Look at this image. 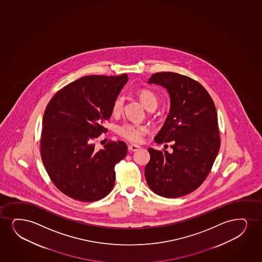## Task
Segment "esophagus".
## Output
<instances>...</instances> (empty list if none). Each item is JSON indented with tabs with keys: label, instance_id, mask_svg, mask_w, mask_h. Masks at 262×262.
Masks as SVG:
<instances>
[{
	"label": "esophagus",
	"instance_id": "obj_1",
	"mask_svg": "<svg viewBox=\"0 0 262 262\" xmlns=\"http://www.w3.org/2000/svg\"><path fill=\"white\" fill-rule=\"evenodd\" d=\"M140 149V146L136 145V144H129L128 145V149H129V151H136V150H138Z\"/></svg>",
	"mask_w": 262,
	"mask_h": 262
}]
</instances>
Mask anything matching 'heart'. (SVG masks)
<instances>
[{"label": "heart", "instance_id": "b5f03b06", "mask_svg": "<svg viewBox=\"0 0 262 262\" xmlns=\"http://www.w3.org/2000/svg\"><path fill=\"white\" fill-rule=\"evenodd\" d=\"M140 101L146 109H156L158 105V96L149 90H140L138 93ZM124 106V96H118L113 104V113L115 114L120 113ZM117 132L119 136L134 143H139L143 139V136L148 133V127L144 125H136L131 123H123L118 126Z\"/></svg>", "mask_w": 262, "mask_h": 262}]
</instances>
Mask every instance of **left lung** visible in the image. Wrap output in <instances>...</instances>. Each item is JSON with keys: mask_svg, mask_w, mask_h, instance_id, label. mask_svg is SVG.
<instances>
[{"mask_svg": "<svg viewBox=\"0 0 262 262\" xmlns=\"http://www.w3.org/2000/svg\"><path fill=\"white\" fill-rule=\"evenodd\" d=\"M148 83L168 91L170 112L154 140L171 142L172 151L148 149L146 181L158 195L180 198L202 184L218 154L221 137L215 105L200 83L179 73H154Z\"/></svg>", "mask_w": 262, "mask_h": 262, "instance_id": "obj_1", "label": "left lung"}]
</instances>
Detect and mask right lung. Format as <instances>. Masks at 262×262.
I'll list each match as a JSON object with an SVG mask.
<instances>
[{
	"mask_svg": "<svg viewBox=\"0 0 262 262\" xmlns=\"http://www.w3.org/2000/svg\"><path fill=\"white\" fill-rule=\"evenodd\" d=\"M127 80L126 74L84 76L58 90L47 105L40 156L54 185L69 198L93 202L113 189L114 166L127 146L110 141L97 150L94 141L107 132L103 124Z\"/></svg>",
	"mask_w": 262,
	"mask_h": 262,
	"instance_id": "1",
	"label": "right lung"
}]
</instances>
